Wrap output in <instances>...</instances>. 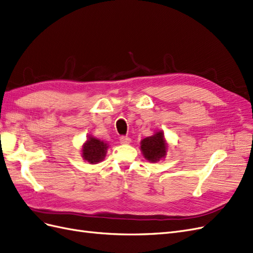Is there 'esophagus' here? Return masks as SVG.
Wrapping results in <instances>:
<instances>
[{
	"label": "esophagus",
	"mask_w": 253,
	"mask_h": 253,
	"mask_svg": "<svg viewBox=\"0 0 253 253\" xmlns=\"http://www.w3.org/2000/svg\"><path fill=\"white\" fill-rule=\"evenodd\" d=\"M119 140H120V143H122V144H128L129 142H131V138L127 136H121Z\"/></svg>",
	"instance_id": "obj_1"
}]
</instances>
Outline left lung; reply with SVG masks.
<instances>
[{
  "label": "left lung",
  "instance_id": "obj_1",
  "mask_svg": "<svg viewBox=\"0 0 253 253\" xmlns=\"http://www.w3.org/2000/svg\"><path fill=\"white\" fill-rule=\"evenodd\" d=\"M140 148L144 157L150 162H158L166 155L167 145L165 143L164 134L162 132L156 133L154 136L147 137L141 141Z\"/></svg>",
  "mask_w": 253,
  "mask_h": 253
}]
</instances>
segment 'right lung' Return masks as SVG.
I'll list each match as a JSON object with an SVG mask.
<instances>
[{
    "mask_svg": "<svg viewBox=\"0 0 253 253\" xmlns=\"http://www.w3.org/2000/svg\"><path fill=\"white\" fill-rule=\"evenodd\" d=\"M108 145L96 138H89L83 147V158L90 164L99 163L105 156Z\"/></svg>",
    "mask_w": 253,
    "mask_h": 253,
    "instance_id": "obj_1",
    "label": "right lung"
}]
</instances>
